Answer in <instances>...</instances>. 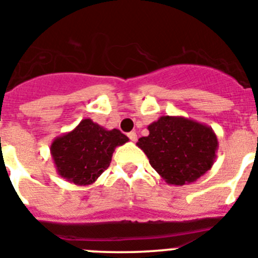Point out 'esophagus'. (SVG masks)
Returning a JSON list of instances; mask_svg holds the SVG:
<instances>
[{
	"instance_id": "obj_1",
	"label": "esophagus",
	"mask_w": 258,
	"mask_h": 258,
	"mask_svg": "<svg viewBox=\"0 0 258 258\" xmlns=\"http://www.w3.org/2000/svg\"><path fill=\"white\" fill-rule=\"evenodd\" d=\"M127 137H129V140H131L132 142H136V141H137V133H134V132L127 133Z\"/></svg>"
}]
</instances>
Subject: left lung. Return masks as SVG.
Segmentation results:
<instances>
[{
    "label": "left lung",
    "instance_id": "left-lung-1",
    "mask_svg": "<svg viewBox=\"0 0 258 258\" xmlns=\"http://www.w3.org/2000/svg\"><path fill=\"white\" fill-rule=\"evenodd\" d=\"M137 146L168 184L192 183L213 166L218 140L211 126L182 116H161Z\"/></svg>",
    "mask_w": 258,
    "mask_h": 258
}]
</instances>
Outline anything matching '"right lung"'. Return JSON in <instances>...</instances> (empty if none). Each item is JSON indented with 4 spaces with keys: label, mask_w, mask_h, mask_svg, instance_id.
<instances>
[{
    "label": "right lung",
    "mask_w": 258,
    "mask_h": 258,
    "mask_svg": "<svg viewBox=\"0 0 258 258\" xmlns=\"http://www.w3.org/2000/svg\"><path fill=\"white\" fill-rule=\"evenodd\" d=\"M127 141L118 129L107 131L92 118H84L74 131L52 141L50 154L60 177L70 183L88 186L108 168L116 147Z\"/></svg>",
    "instance_id": "add662e5"
}]
</instances>
